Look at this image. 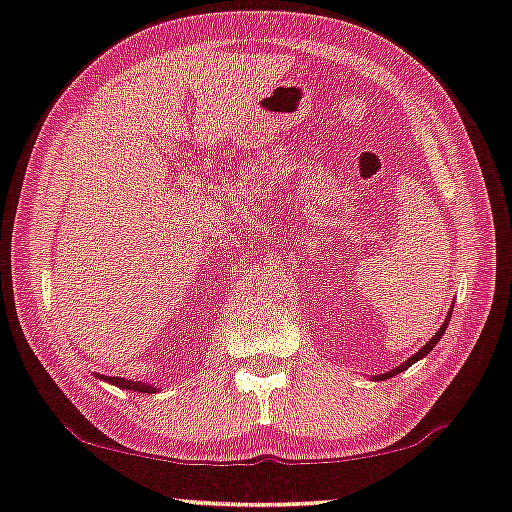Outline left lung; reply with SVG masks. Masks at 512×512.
<instances>
[{"mask_svg": "<svg viewBox=\"0 0 512 512\" xmlns=\"http://www.w3.org/2000/svg\"><path fill=\"white\" fill-rule=\"evenodd\" d=\"M452 309H454V307H452ZM452 309H449V314H447V318H445V323H443V325H440V329H438V332H436V334H433V336H431V339H429L427 343H424V345H422V348H420L418 352H415L411 359H406V361L402 363V366H397V368H393V370H388V372H384V375H379V377H375V381H379V379H388V377H395V375H400V372H404L406 368H409V366H413V363H415V361H420L422 357H427V354H429V352H431L433 348H436V343H438L440 339H443V334H445V329H447V323H449V318H452Z\"/></svg>", "mask_w": 512, "mask_h": 512, "instance_id": "1", "label": "left lung"}]
</instances>
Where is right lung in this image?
<instances>
[{
	"instance_id": "right-lung-1",
	"label": "right lung",
	"mask_w": 512,
	"mask_h": 512,
	"mask_svg": "<svg viewBox=\"0 0 512 512\" xmlns=\"http://www.w3.org/2000/svg\"><path fill=\"white\" fill-rule=\"evenodd\" d=\"M103 381H108V384H115L119 388H126V391H137V393H155V388L151 384H142V381H133V379H121V377H103L97 375Z\"/></svg>"
}]
</instances>
